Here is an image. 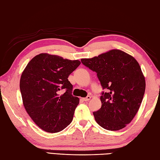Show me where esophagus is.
<instances>
[{
	"instance_id": "34e87169",
	"label": "esophagus",
	"mask_w": 160,
	"mask_h": 160,
	"mask_svg": "<svg viewBox=\"0 0 160 160\" xmlns=\"http://www.w3.org/2000/svg\"><path fill=\"white\" fill-rule=\"evenodd\" d=\"M91 98L90 96H87L86 97H85V98H83V100L84 101V102H88V101H89Z\"/></svg>"
}]
</instances>
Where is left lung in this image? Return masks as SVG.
Masks as SVG:
<instances>
[{"mask_svg":"<svg viewBox=\"0 0 160 160\" xmlns=\"http://www.w3.org/2000/svg\"><path fill=\"white\" fill-rule=\"evenodd\" d=\"M81 61L96 72L103 89L106 90L100 97L102 107L93 112L95 121L108 130L123 128L138 112L145 92V77L138 62L119 50Z\"/></svg>","mask_w":160,"mask_h":160,"instance_id":"8db88e82","label":"left lung"}]
</instances>
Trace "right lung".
I'll use <instances>...</instances> for the list:
<instances>
[{
	"label": "right lung",
	"instance_id": "add662e5",
	"mask_svg": "<svg viewBox=\"0 0 160 160\" xmlns=\"http://www.w3.org/2000/svg\"><path fill=\"white\" fill-rule=\"evenodd\" d=\"M81 64L57 55L41 53L29 62L22 72L20 90L28 114L39 128L57 132L72 121L79 99L74 97L68 78ZM61 89L65 92L59 94Z\"/></svg>",
	"mask_w": 160,
	"mask_h": 160
}]
</instances>
